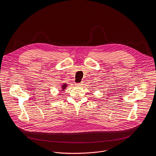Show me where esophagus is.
Returning a JSON list of instances; mask_svg holds the SVG:
<instances>
[{"instance_id":"esophagus-1","label":"esophagus","mask_w":156,"mask_h":156,"mask_svg":"<svg viewBox=\"0 0 156 156\" xmlns=\"http://www.w3.org/2000/svg\"><path fill=\"white\" fill-rule=\"evenodd\" d=\"M76 85L77 87H81L82 85H83V82H81L78 83H76Z\"/></svg>"}]
</instances>
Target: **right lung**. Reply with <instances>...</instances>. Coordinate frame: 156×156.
<instances>
[{
  "instance_id": "1",
  "label": "right lung",
  "mask_w": 156,
  "mask_h": 156,
  "mask_svg": "<svg viewBox=\"0 0 156 156\" xmlns=\"http://www.w3.org/2000/svg\"><path fill=\"white\" fill-rule=\"evenodd\" d=\"M67 85H68L66 84V83H64L63 85H61V88H62V90H64V89H66V88L67 87Z\"/></svg>"
}]
</instances>
